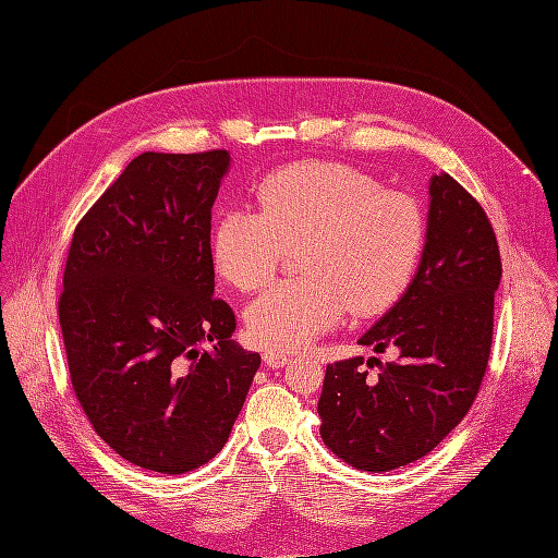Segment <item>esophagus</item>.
<instances>
[{"label": "esophagus", "mask_w": 558, "mask_h": 558, "mask_svg": "<svg viewBox=\"0 0 558 558\" xmlns=\"http://www.w3.org/2000/svg\"><path fill=\"white\" fill-rule=\"evenodd\" d=\"M262 362L267 364L269 368H280V366H284L289 362V355L287 353H278V350H264Z\"/></svg>", "instance_id": "obj_1"}]
</instances>
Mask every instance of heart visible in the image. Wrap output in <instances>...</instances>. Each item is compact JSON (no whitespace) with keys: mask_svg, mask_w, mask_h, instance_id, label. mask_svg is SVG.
<instances>
[{"mask_svg":"<svg viewBox=\"0 0 558 558\" xmlns=\"http://www.w3.org/2000/svg\"><path fill=\"white\" fill-rule=\"evenodd\" d=\"M257 210L234 208L213 230L217 274L242 291L267 284L289 248L301 278L264 289L246 310L255 343L294 350L350 310L377 316L412 284L425 248L421 203L339 162L282 167L255 185Z\"/></svg>","mask_w":558,"mask_h":558,"instance_id":"heart-1","label":"heart"}]
</instances>
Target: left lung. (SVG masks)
I'll return each mask as SVG.
<instances>
[{
    "mask_svg": "<svg viewBox=\"0 0 558 558\" xmlns=\"http://www.w3.org/2000/svg\"><path fill=\"white\" fill-rule=\"evenodd\" d=\"M502 259L482 205L450 173L429 179L418 271L402 299L360 339L398 362L371 375L364 357L328 364L320 438L345 463L389 473L432 452L463 421L486 373Z\"/></svg>",
    "mask_w": 558,
    "mask_h": 558,
    "instance_id": "obj_1",
    "label": "left lung"
}]
</instances>
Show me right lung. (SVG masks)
<instances>
[{"label":"right lung","instance_id":"1","mask_svg":"<svg viewBox=\"0 0 558 558\" xmlns=\"http://www.w3.org/2000/svg\"><path fill=\"white\" fill-rule=\"evenodd\" d=\"M228 167L223 149L133 158L68 253L58 318L74 393L104 441L154 473L208 463L259 368L215 299L210 219Z\"/></svg>","mask_w":558,"mask_h":558}]
</instances>
